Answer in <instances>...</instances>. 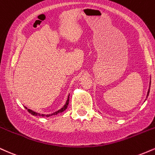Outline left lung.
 <instances>
[{
    "label": "left lung",
    "mask_w": 155,
    "mask_h": 155,
    "mask_svg": "<svg viewBox=\"0 0 155 155\" xmlns=\"http://www.w3.org/2000/svg\"><path fill=\"white\" fill-rule=\"evenodd\" d=\"M150 85H151V81H150V88H149V90H148V92H147V98L148 97V96H149V94H150Z\"/></svg>",
    "instance_id": "8db88e82"
}]
</instances>
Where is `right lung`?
Wrapping results in <instances>:
<instances>
[{"label": "right lung", "mask_w": 155, "mask_h": 155, "mask_svg": "<svg viewBox=\"0 0 155 155\" xmlns=\"http://www.w3.org/2000/svg\"><path fill=\"white\" fill-rule=\"evenodd\" d=\"M69 101H70V94H69L68 97H67V101H66V103H65V104L64 105V106L61 107V108L60 109V110H59L58 111H56V112H54V113L49 114L38 113V112H34V111L31 110H30V109H27L26 107H25L27 109V111H28V112H30V114H32V115H34V116H42V117H51V116H52V115H56V114H58L59 113H61V112H63L64 111L66 110L67 108V106H68V104H69Z\"/></svg>", "instance_id": "add662e5"}]
</instances>
